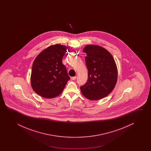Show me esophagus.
<instances>
[{"label":"esophagus","mask_w":151,"mask_h":151,"mask_svg":"<svg viewBox=\"0 0 151 151\" xmlns=\"http://www.w3.org/2000/svg\"><path fill=\"white\" fill-rule=\"evenodd\" d=\"M76 79H77V77H76V76H75V77H71V80H76Z\"/></svg>","instance_id":"esophagus-1"}]
</instances>
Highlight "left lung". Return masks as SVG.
Wrapping results in <instances>:
<instances>
[{
  "mask_svg": "<svg viewBox=\"0 0 151 151\" xmlns=\"http://www.w3.org/2000/svg\"><path fill=\"white\" fill-rule=\"evenodd\" d=\"M83 52L87 55L85 59L88 79L80 87L81 92L88 99H101L111 93L116 86L118 79L116 62L109 52L98 45H87Z\"/></svg>",
  "mask_w": 151,
  "mask_h": 151,
  "instance_id": "1",
  "label": "left lung"
}]
</instances>
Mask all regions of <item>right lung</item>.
<instances>
[{
    "instance_id": "right-lung-1",
    "label": "right lung",
    "mask_w": 151,
    "mask_h": 151,
    "mask_svg": "<svg viewBox=\"0 0 151 151\" xmlns=\"http://www.w3.org/2000/svg\"><path fill=\"white\" fill-rule=\"evenodd\" d=\"M68 47L60 44L50 46L35 58L32 65L31 83L35 93L45 98L60 94L70 77L62 59Z\"/></svg>"
}]
</instances>
